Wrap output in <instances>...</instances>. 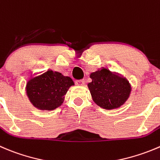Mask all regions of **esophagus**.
<instances>
[{
    "label": "esophagus",
    "instance_id": "1",
    "mask_svg": "<svg viewBox=\"0 0 160 160\" xmlns=\"http://www.w3.org/2000/svg\"><path fill=\"white\" fill-rule=\"evenodd\" d=\"M84 80H76L75 83L77 85H78V86H83V85H84Z\"/></svg>",
    "mask_w": 160,
    "mask_h": 160
}]
</instances>
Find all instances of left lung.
<instances>
[{"label": "left lung", "instance_id": "left-lung-1", "mask_svg": "<svg viewBox=\"0 0 160 160\" xmlns=\"http://www.w3.org/2000/svg\"><path fill=\"white\" fill-rule=\"evenodd\" d=\"M92 82L88 83L94 102L106 109L119 108L129 98L131 87L123 77L102 68L91 74Z\"/></svg>", "mask_w": 160, "mask_h": 160}]
</instances>
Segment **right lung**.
I'll return each instance as SVG.
<instances>
[{
    "mask_svg": "<svg viewBox=\"0 0 160 160\" xmlns=\"http://www.w3.org/2000/svg\"><path fill=\"white\" fill-rule=\"evenodd\" d=\"M73 84L70 77L48 70L29 79L26 89L34 106L40 109L52 110L61 105L68 89Z\"/></svg>",
    "mask_w": 160,
    "mask_h": 160,
    "instance_id": "obj_1",
    "label": "right lung"
}]
</instances>
